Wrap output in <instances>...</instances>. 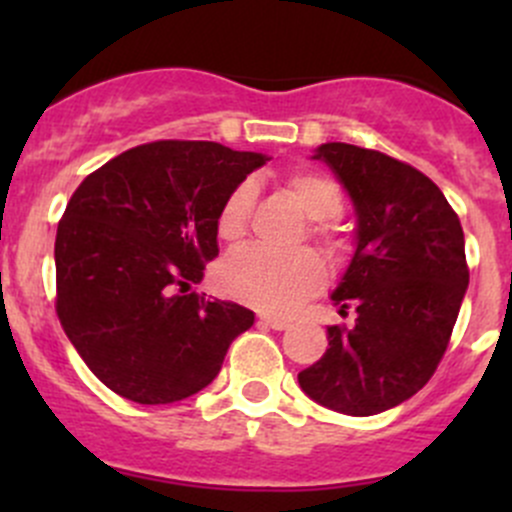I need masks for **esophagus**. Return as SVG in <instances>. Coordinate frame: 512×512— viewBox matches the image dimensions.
<instances>
[{"label": "esophagus", "mask_w": 512, "mask_h": 512, "mask_svg": "<svg viewBox=\"0 0 512 512\" xmlns=\"http://www.w3.org/2000/svg\"><path fill=\"white\" fill-rule=\"evenodd\" d=\"M260 324H265V327H272V329H277V332H282V329L289 327V319L275 317V314H260Z\"/></svg>", "instance_id": "esophagus-1"}]
</instances>
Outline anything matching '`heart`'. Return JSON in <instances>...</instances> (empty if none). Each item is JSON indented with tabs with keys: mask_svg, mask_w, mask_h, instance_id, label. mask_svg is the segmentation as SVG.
Returning a JSON list of instances; mask_svg holds the SVG:
<instances>
[{
	"mask_svg": "<svg viewBox=\"0 0 512 512\" xmlns=\"http://www.w3.org/2000/svg\"><path fill=\"white\" fill-rule=\"evenodd\" d=\"M287 193L294 203L302 208L309 220H317L314 235L322 242L332 245L334 235L327 223L342 213V190L329 175L299 170L285 180ZM252 205H255V190L250 183H242L223 200L218 213V235L227 242H237L250 225ZM324 262L312 250L292 252V255H277V252L262 250V247H245L235 252L230 260L220 267V289L227 297L237 302L252 304L265 312H292L294 307L312 297L322 287Z\"/></svg>",
	"mask_w": 512,
	"mask_h": 512,
	"instance_id": "1",
	"label": "heart"
}]
</instances>
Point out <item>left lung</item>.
Returning <instances> with one entry per match:
<instances>
[{
	"instance_id": "obj_1",
	"label": "left lung",
	"mask_w": 512,
	"mask_h": 512,
	"mask_svg": "<svg viewBox=\"0 0 512 512\" xmlns=\"http://www.w3.org/2000/svg\"><path fill=\"white\" fill-rule=\"evenodd\" d=\"M356 215L354 255L334 287L352 329L329 327V347L299 371L304 394L347 416H374L426 386L468 289L466 240L446 195L421 170L349 143H322Z\"/></svg>"
}]
</instances>
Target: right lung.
Returning <instances> with one entry per match:
<instances>
[{"instance_id": "right-lung-1", "label": "right lung", "mask_w": 512, "mask_h": 512, "mask_svg": "<svg viewBox=\"0 0 512 512\" xmlns=\"http://www.w3.org/2000/svg\"><path fill=\"white\" fill-rule=\"evenodd\" d=\"M265 153L158 141L94 170L56 230V314L118 396L158 406L198 394L255 324L235 302L190 292L218 255L220 205Z\"/></svg>"}]
</instances>
